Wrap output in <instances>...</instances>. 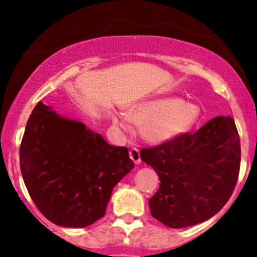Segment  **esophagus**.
<instances>
[{"mask_svg":"<svg viewBox=\"0 0 257 257\" xmlns=\"http://www.w3.org/2000/svg\"><path fill=\"white\" fill-rule=\"evenodd\" d=\"M130 158H131V159L135 161L136 164H140V161H142V159H140L139 150L135 149V147L130 150Z\"/></svg>","mask_w":257,"mask_h":257,"instance_id":"esophagus-1","label":"esophagus"}]
</instances>
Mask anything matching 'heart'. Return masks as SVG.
<instances>
[{
	"instance_id": "obj_1",
	"label": "heart",
	"mask_w": 257,
	"mask_h": 257,
	"mask_svg": "<svg viewBox=\"0 0 257 257\" xmlns=\"http://www.w3.org/2000/svg\"><path fill=\"white\" fill-rule=\"evenodd\" d=\"M200 115L199 105L179 97L160 96L139 101L130 107L127 114H115L113 121L124 130H130L131 120L142 124L150 142L166 143L191 131Z\"/></svg>"
}]
</instances>
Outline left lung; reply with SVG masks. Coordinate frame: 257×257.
<instances>
[{
  "instance_id": "obj_1",
  "label": "left lung",
  "mask_w": 257,
  "mask_h": 257,
  "mask_svg": "<svg viewBox=\"0 0 257 257\" xmlns=\"http://www.w3.org/2000/svg\"><path fill=\"white\" fill-rule=\"evenodd\" d=\"M142 160L159 175L151 214L165 226L184 228L220 212L233 194L241 146L233 118L215 117L194 133L142 149Z\"/></svg>"
}]
</instances>
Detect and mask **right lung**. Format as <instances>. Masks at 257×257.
Wrapping results in <instances>:
<instances>
[{"mask_svg": "<svg viewBox=\"0 0 257 257\" xmlns=\"http://www.w3.org/2000/svg\"><path fill=\"white\" fill-rule=\"evenodd\" d=\"M20 167L30 198L49 221L84 228L105 215L112 189L135 163L127 147L110 145L40 101L28 119Z\"/></svg>", "mask_w": 257, "mask_h": 257, "instance_id": "right-lung-1", "label": "right lung"}]
</instances>
